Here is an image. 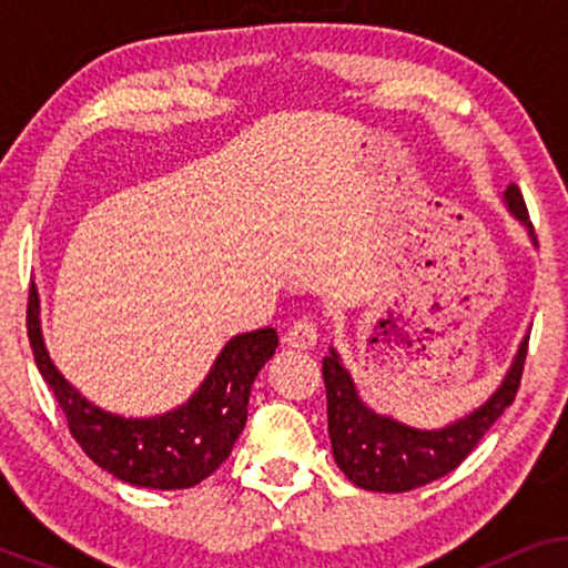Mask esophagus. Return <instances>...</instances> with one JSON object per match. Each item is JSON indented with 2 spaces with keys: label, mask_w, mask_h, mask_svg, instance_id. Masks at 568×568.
<instances>
[{
  "label": "esophagus",
  "mask_w": 568,
  "mask_h": 568,
  "mask_svg": "<svg viewBox=\"0 0 568 568\" xmlns=\"http://www.w3.org/2000/svg\"><path fill=\"white\" fill-rule=\"evenodd\" d=\"M286 346L292 348H310L315 346L317 341V323L313 321V317H300V321H294L290 325V331H286Z\"/></svg>",
  "instance_id": "1"
}]
</instances>
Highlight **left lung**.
Listing matches in <instances>:
<instances>
[{
  "instance_id": "8db88e82",
  "label": "left lung",
  "mask_w": 568,
  "mask_h": 568,
  "mask_svg": "<svg viewBox=\"0 0 568 568\" xmlns=\"http://www.w3.org/2000/svg\"><path fill=\"white\" fill-rule=\"evenodd\" d=\"M504 204L515 220L530 232V240L538 245L532 232L530 214L517 185L504 191ZM527 356V336L519 344L515 362L496 387V393L473 414L457 418L455 424L442 429H414L395 422L393 416L375 414L356 393L354 379L341 364L336 348L323 359L325 398H328V434L336 465L344 476L364 491L403 494L418 486L432 484L447 473H453L468 457L484 434L491 429L504 410L511 406L519 390Z\"/></svg>"
}]
</instances>
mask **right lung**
<instances>
[{
	"mask_svg": "<svg viewBox=\"0 0 568 568\" xmlns=\"http://www.w3.org/2000/svg\"><path fill=\"white\" fill-rule=\"evenodd\" d=\"M28 338L38 372L90 460L123 484L160 491L196 486L227 460L247 422L255 377L278 346L274 328L240 333L227 341L189 403L162 416L123 418L92 406L53 367L38 321L36 284L28 294Z\"/></svg>",
	"mask_w": 568,
	"mask_h": 568,
	"instance_id": "obj_1",
	"label": "right lung"
}]
</instances>
